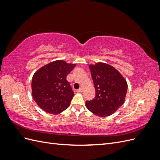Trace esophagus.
<instances>
[{
    "mask_svg": "<svg viewBox=\"0 0 160 160\" xmlns=\"http://www.w3.org/2000/svg\"><path fill=\"white\" fill-rule=\"evenodd\" d=\"M83 89L82 88H81L80 89H77L76 91L77 92V93H81V92H83Z\"/></svg>",
    "mask_w": 160,
    "mask_h": 160,
    "instance_id": "obj_1",
    "label": "esophagus"
}]
</instances>
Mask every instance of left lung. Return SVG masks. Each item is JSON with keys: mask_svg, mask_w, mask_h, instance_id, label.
Returning <instances> with one entry per match:
<instances>
[{"mask_svg": "<svg viewBox=\"0 0 160 160\" xmlns=\"http://www.w3.org/2000/svg\"><path fill=\"white\" fill-rule=\"evenodd\" d=\"M89 67L96 94L93 100L86 101V107L99 117L112 115L124 103L127 81L117 69L107 63L97 62Z\"/></svg>", "mask_w": 160, "mask_h": 160, "instance_id": "obj_1", "label": "left lung"}]
</instances>
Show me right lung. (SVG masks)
Here are the masks:
<instances>
[{"instance_id": "obj_1", "label": "right lung", "mask_w": 160, "mask_h": 160, "mask_svg": "<svg viewBox=\"0 0 160 160\" xmlns=\"http://www.w3.org/2000/svg\"><path fill=\"white\" fill-rule=\"evenodd\" d=\"M75 65L57 60L35 72L31 83L32 95L45 112L56 115L69 108L75 94L66 77Z\"/></svg>"}]
</instances>
